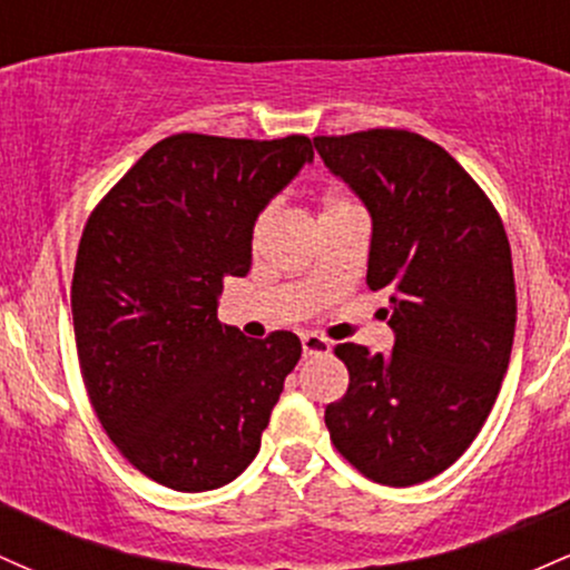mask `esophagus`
Segmentation results:
<instances>
[{"label": "esophagus", "instance_id": "esophagus-1", "mask_svg": "<svg viewBox=\"0 0 570 570\" xmlns=\"http://www.w3.org/2000/svg\"><path fill=\"white\" fill-rule=\"evenodd\" d=\"M332 343L322 335H303V356H322L330 353Z\"/></svg>", "mask_w": 570, "mask_h": 570}]
</instances>
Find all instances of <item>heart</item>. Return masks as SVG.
Here are the masks:
<instances>
[{
	"instance_id": "obj_1",
	"label": "heart",
	"mask_w": 570,
	"mask_h": 570,
	"mask_svg": "<svg viewBox=\"0 0 570 570\" xmlns=\"http://www.w3.org/2000/svg\"><path fill=\"white\" fill-rule=\"evenodd\" d=\"M356 212H362V208H358L356 203H353L348 195H343V193H326L324 198H322V219L343 217V214H356ZM267 217H271V214H267V212L259 214L257 225H254V233L259 235V230H263V227H265Z\"/></svg>"
}]
</instances>
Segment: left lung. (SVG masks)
<instances>
[{"label": "left lung", "mask_w": 570, "mask_h": 570, "mask_svg": "<svg viewBox=\"0 0 570 570\" xmlns=\"http://www.w3.org/2000/svg\"><path fill=\"white\" fill-rule=\"evenodd\" d=\"M318 155L372 217L367 286L394 351L343 343L348 391L326 404L337 453L370 480L407 488L466 453L512 356V248L499 212L440 144L396 128L316 136Z\"/></svg>", "instance_id": "obj_1"}]
</instances>
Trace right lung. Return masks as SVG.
Returning <instances> with one entry per match:
<instances>
[{
	"label": "right lung",
	"mask_w": 570,
	"mask_h": 570,
	"mask_svg": "<svg viewBox=\"0 0 570 570\" xmlns=\"http://www.w3.org/2000/svg\"><path fill=\"white\" fill-rule=\"evenodd\" d=\"M313 160L307 136L176 134L85 225L71 318L85 389L115 448L160 485H227L259 450L299 337L252 340L217 318L252 267L259 212Z\"/></svg>",
	"instance_id": "add662e5"
}]
</instances>
